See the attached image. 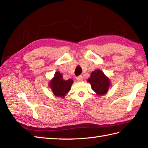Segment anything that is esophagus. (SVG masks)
Masks as SVG:
<instances>
[{
  "label": "esophagus",
  "mask_w": 148,
  "mask_h": 148,
  "mask_svg": "<svg viewBox=\"0 0 148 148\" xmlns=\"http://www.w3.org/2000/svg\"><path fill=\"white\" fill-rule=\"evenodd\" d=\"M76 79H77V81H82V77L81 76V75H79V76H77V77H76Z\"/></svg>",
  "instance_id": "obj_1"
}]
</instances>
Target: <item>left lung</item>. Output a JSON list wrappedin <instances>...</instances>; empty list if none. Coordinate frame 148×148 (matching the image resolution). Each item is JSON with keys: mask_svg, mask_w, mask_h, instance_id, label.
Listing matches in <instances>:
<instances>
[{"mask_svg": "<svg viewBox=\"0 0 148 148\" xmlns=\"http://www.w3.org/2000/svg\"><path fill=\"white\" fill-rule=\"evenodd\" d=\"M87 81L90 83L92 89L98 96L106 94L111 85L110 79L100 69L92 71Z\"/></svg>", "mask_w": 148, "mask_h": 148, "instance_id": "1", "label": "left lung"}]
</instances>
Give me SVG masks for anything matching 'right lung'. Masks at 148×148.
<instances>
[{
  "mask_svg": "<svg viewBox=\"0 0 148 148\" xmlns=\"http://www.w3.org/2000/svg\"><path fill=\"white\" fill-rule=\"evenodd\" d=\"M62 76V74L60 73V72H56L54 77L51 79L49 84V88L52 90L54 96L61 98H64L70 91L72 84L74 82L71 79L65 81Z\"/></svg>",
  "mask_w": 148,
  "mask_h": 148,
  "instance_id": "right-lung-1",
  "label": "right lung"
}]
</instances>
